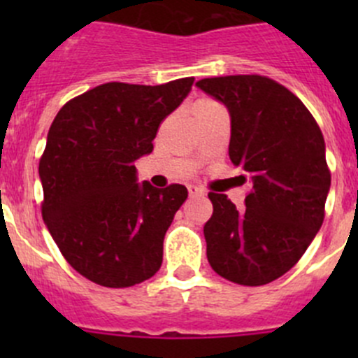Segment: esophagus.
Returning a JSON list of instances; mask_svg holds the SVG:
<instances>
[{
    "label": "esophagus",
    "instance_id": "34e87169",
    "mask_svg": "<svg viewBox=\"0 0 358 358\" xmlns=\"http://www.w3.org/2000/svg\"><path fill=\"white\" fill-rule=\"evenodd\" d=\"M187 189H189V196H204V190H202L201 187L189 185Z\"/></svg>",
    "mask_w": 358,
    "mask_h": 358
}]
</instances>
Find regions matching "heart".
I'll return each instance as SVG.
<instances>
[{
    "label": "heart",
    "mask_w": 358,
    "mask_h": 358,
    "mask_svg": "<svg viewBox=\"0 0 358 358\" xmlns=\"http://www.w3.org/2000/svg\"><path fill=\"white\" fill-rule=\"evenodd\" d=\"M197 103H202V106H215V103L209 102V100H201V102H197Z\"/></svg>",
    "instance_id": "b5f03b06"
}]
</instances>
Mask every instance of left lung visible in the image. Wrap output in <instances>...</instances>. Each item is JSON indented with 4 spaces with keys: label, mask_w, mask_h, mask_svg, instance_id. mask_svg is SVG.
Instances as JSON below:
<instances>
[{
    "label": "left lung",
    "mask_w": 358,
    "mask_h": 358,
    "mask_svg": "<svg viewBox=\"0 0 358 358\" xmlns=\"http://www.w3.org/2000/svg\"><path fill=\"white\" fill-rule=\"evenodd\" d=\"M196 86L229 110L230 161L252 187L244 211L225 194H208V262L223 279L263 286L291 270L322 227L331 189L322 131L298 96L263 76Z\"/></svg>",
    "instance_id": "8db88e82"
}]
</instances>
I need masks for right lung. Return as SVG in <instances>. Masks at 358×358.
<instances>
[{
	"label": "right lung",
	"instance_id": "right-lung-1",
	"mask_svg": "<svg viewBox=\"0 0 358 358\" xmlns=\"http://www.w3.org/2000/svg\"><path fill=\"white\" fill-rule=\"evenodd\" d=\"M192 85L107 83L53 119L39 161L43 220L69 265L92 282L129 287L161 268L166 230L189 192L140 183L135 161L152 152L159 124Z\"/></svg>",
	"mask_w": 358,
	"mask_h": 358
}]
</instances>
